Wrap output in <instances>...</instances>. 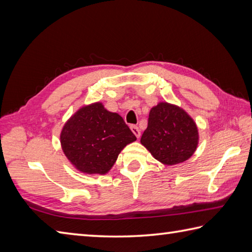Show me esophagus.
Here are the masks:
<instances>
[{
    "label": "esophagus",
    "instance_id": "obj_1",
    "mask_svg": "<svg viewBox=\"0 0 252 252\" xmlns=\"http://www.w3.org/2000/svg\"><path fill=\"white\" fill-rule=\"evenodd\" d=\"M130 127H131V130H132V132H133V134H134L137 138L141 136V131H140V129H138V126H131Z\"/></svg>",
    "mask_w": 252,
    "mask_h": 252
}]
</instances>
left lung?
Instances as JSON below:
<instances>
[{"label": "left lung", "mask_w": 252, "mask_h": 252, "mask_svg": "<svg viewBox=\"0 0 252 252\" xmlns=\"http://www.w3.org/2000/svg\"><path fill=\"white\" fill-rule=\"evenodd\" d=\"M199 133L194 119L181 107L160 101L149 111L141 144L159 162L173 165L196 152Z\"/></svg>", "instance_id": "1"}]
</instances>
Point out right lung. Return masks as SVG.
Returning a JSON list of instances; mask_svg holds the SVG:
<instances>
[{"label":"right lung","mask_w":252,"mask_h":252,"mask_svg":"<svg viewBox=\"0 0 252 252\" xmlns=\"http://www.w3.org/2000/svg\"><path fill=\"white\" fill-rule=\"evenodd\" d=\"M136 141L117 112L97 101L82 106L69 118L61 132V145L67 159L78 171L106 174L127 144Z\"/></svg>","instance_id":"add662e5"}]
</instances>
